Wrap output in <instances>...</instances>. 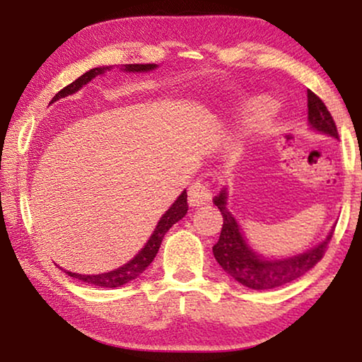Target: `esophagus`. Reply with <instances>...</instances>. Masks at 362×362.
I'll use <instances>...</instances> for the list:
<instances>
[{
  "label": "esophagus",
  "mask_w": 362,
  "mask_h": 362,
  "mask_svg": "<svg viewBox=\"0 0 362 362\" xmlns=\"http://www.w3.org/2000/svg\"><path fill=\"white\" fill-rule=\"evenodd\" d=\"M187 201H189V206L199 207L209 204L212 199V194L204 182H194V185L189 186V191H187Z\"/></svg>",
  "instance_id": "esophagus-1"
}]
</instances>
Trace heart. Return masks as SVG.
<instances>
[{
    "mask_svg": "<svg viewBox=\"0 0 362 362\" xmlns=\"http://www.w3.org/2000/svg\"><path fill=\"white\" fill-rule=\"evenodd\" d=\"M235 105V110L242 118H255L252 128L257 135L269 136L274 133L279 110L269 97L260 95V93H249V95L240 97Z\"/></svg>",
    "mask_w": 362,
    "mask_h": 362,
    "instance_id": "1",
    "label": "heart"
}]
</instances>
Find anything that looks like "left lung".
Listing matches in <instances>:
<instances>
[{"label": "left lung", "instance_id": "left-lung-1", "mask_svg": "<svg viewBox=\"0 0 362 362\" xmlns=\"http://www.w3.org/2000/svg\"><path fill=\"white\" fill-rule=\"evenodd\" d=\"M308 127L316 133L339 140L333 117L325 103L320 100V97H316L311 90H308ZM227 201H229L227 187H222L219 194L212 199L224 219L221 237L217 244L212 247V252H214L217 264L222 267V270L247 288L272 290L308 274L321 260L326 245L333 237L334 226L318 245L311 247L301 254L290 257H265L247 242V237L242 232L235 216L227 207Z\"/></svg>", "mask_w": 362, "mask_h": 362}]
</instances>
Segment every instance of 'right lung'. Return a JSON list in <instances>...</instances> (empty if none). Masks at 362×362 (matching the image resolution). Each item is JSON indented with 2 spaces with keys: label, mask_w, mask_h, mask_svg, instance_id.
<instances>
[{
  "label": "right lung",
  "mask_w": 362,
  "mask_h": 362,
  "mask_svg": "<svg viewBox=\"0 0 362 362\" xmlns=\"http://www.w3.org/2000/svg\"><path fill=\"white\" fill-rule=\"evenodd\" d=\"M112 69L113 66H102V67L90 69V71H87L83 76L78 77L77 81H74L72 83H69L67 87H64L61 92H57L56 95H54L51 103L61 100V98H66L69 95H74V93H77L83 86H87L88 82L93 81V78L98 76H103V74L112 71ZM156 69H158V64H123L120 71L136 74V72H151V71H156ZM186 212H187V194L185 189L180 196H177V199L170 206V209L160 217L155 230H153L150 239L146 240V244L141 247V250L138 252L132 260H128L127 264H123L115 270L105 272V274L83 275V274H72V272H66V274L74 276V279L77 280H82L83 284L87 285L105 286V288H117V286H122L128 284V281L138 279V276L146 270V267L150 265L153 259L156 257L158 250H160L161 240L166 232L170 230L177 221H181L182 217L186 216Z\"/></svg>",
  "instance_id": "right-lung-1"
}]
</instances>
